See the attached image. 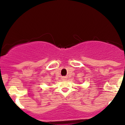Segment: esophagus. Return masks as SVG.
Returning a JSON list of instances; mask_svg holds the SVG:
<instances>
[{
    "mask_svg": "<svg viewBox=\"0 0 125 125\" xmlns=\"http://www.w3.org/2000/svg\"><path fill=\"white\" fill-rule=\"evenodd\" d=\"M63 80H64V79H66V78H65V77H63Z\"/></svg>",
    "mask_w": 125,
    "mask_h": 125,
    "instance_id": "esophagus-1",
    "label": "esophagus"
}]
</instances>
